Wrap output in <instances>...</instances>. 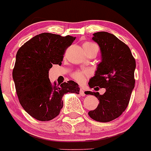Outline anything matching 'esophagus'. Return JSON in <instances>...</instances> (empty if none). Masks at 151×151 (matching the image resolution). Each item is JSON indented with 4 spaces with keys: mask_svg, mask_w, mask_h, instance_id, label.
<instances>
[{
    "mask_svg": "<svg viewBox=\"0 0 151 151\" xmlns=\"http://www.w3.org/2000/svg\"><path fill=\"white\" fill-rule=\"evenodd\" d=\"M79 94H80V95L82 96V97L86 95L85 93H84V91L82 89H80V90H79Z\"/></svg>",
    "mask_w": 151,
    "mask_h": 151,
    "instance_id": "esophagus-1",
    "label": "esophagus"
}]
</instances>
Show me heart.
Masks as SVG:
<instances>
[{"label":"heart","instance_id":"obj_1","mask_svg":"<svg viewBox=\"0 0 151 151\" xmlns=\"http://www.w3.org/2000/svg\"><path fill=\"white\" fill-rule=\"evenodd\" d=\"M83 49L85 51L92 50V49H97L98 51V47L94 43L90 42V41H86L83 44ZM90 75V72L88 69H79V70L76 71L72 74V78L79 82V83H83L86 81L87 77Z\"/></svg>","mask_w":151,"mask_h":151}]
</instances>
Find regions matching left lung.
<instances>
[{
  "label": "left lung",
  "mask_w": 151,
  "mask_h": 151,
  "mask_svg": "<svg viewBox=\"0 0 151 151\" xmlns=\"http://www.w3.org/2000/svg\"><path fill=\"white\" fill-rule=\"evenodd\" d=\"M93 35L92 40L100 46L102 62L89 86L105 88L106 92L100 95L99 92L87 91V94L94 95L100 102L88 115L96 121L107 122L120 117L126 110L135 87L136 64L130 48L113 34L101 31Z\"/></svg>",
  "instance_id": "1"
}]
</instances>
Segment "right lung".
I'll return each instance as SVG.
<instances>
[{"label": "right lung", "mask_w": 151, "mask_h": 151, "mask_svg": "<svg viewBox=\"0 0 151 151\" xmlns=\"http://www.w3.org/2000/svg\"><path fill=\"white\" fill-rule=\"evenodd\" d=\"M75 39L42 33L26 41L17 51L13 69L16 94L23 108L36 120L55 118L63 107V95L79 94V85L74 81L57 85L49 78L52 64H62L66 49Z\"/></svg>", "instance_id": "add662e5"}]
</instances>
